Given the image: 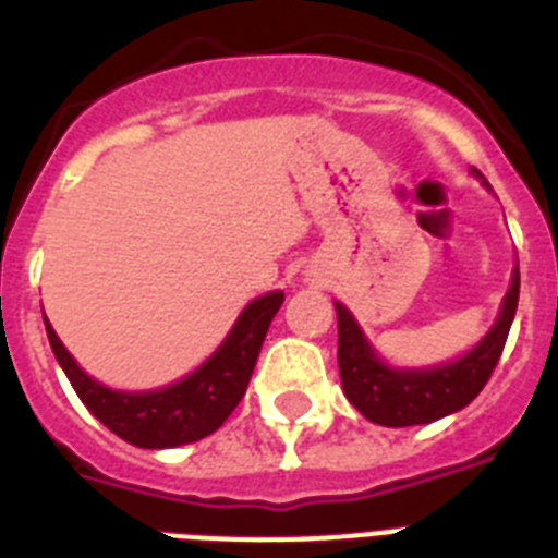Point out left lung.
<instances>
[{"instance_id":"left-lung-1","label":"left lung","mask_w":558,"mask_h":558,"mask_svg":"<svg viewBox=\"0 0 558 558\" xmlns=\"http://www.w3.org/2000/svg\"><path fill=\"white\" fill-rule=\"evenodd\" d=\"M519 269L512 271V283L501 304V315L477 348H472L458 362L425 371H397L381 362L359 330L356 318L348 306L336 304L339 315V371L344 393L359 414L371 423L388 428L434 423L446 414L466 408L484 390L510 336L515 306H519Z\"/></svg>"}]
</instances>
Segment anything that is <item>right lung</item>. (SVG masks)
I'll return each instance as SVG.
<instances>
[{
	"label": "right lung",
	"mask_w": 558,
	"mask_h": 558,
	"mask_svg": "<svg viewBox=\"0 0 558 558\" xmlns=\"http://www.w3.org/2000/svg\"><path fill=\"white\" fill-rule=\"evenodd\" d=\"M280 304H283V292H269L252 301L236 318L228 339L199 371H193L177 385L142 390V393L112 390L86 376L48 322L46 332L57 362L77 390L81 402L109 432L138 449H173L214 434L240 405L260 356L263 339Z\"/></svg>",
	"instance_id": "1"
}]
</instances>
